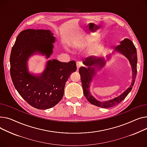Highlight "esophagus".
Segmentation results:
<instances>
[{
  "label": "esophagus",
  "instance_id": "obj_1",
  "mask_svg": "<svg viewBox=\"0 0 147 147\" xmlns=\"http://www.w3.org/2000/svg\"><path fill=\"white\" fill-rule=\"evenodd\" d=\"M82 62H80V61H78V62H76V67H77L78 69H79L80 67L82 66Z\"/></svg>",
  "mask_w": 147,
  "mask_h": 147
}]
</instances>
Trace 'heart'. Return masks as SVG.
<instances>
[{
	"instance_id": "b5f03b06",
	"label": "heart",
	"mask_w": 147,
	"mask_h": 147,
	"mask_svg": "<svg viewBox=\"0 0 147 147\" xmlns=\"http://www.w3.org/2000/svg\"><path fill=\"white\" fill-rule=\"evenodd\" d=\"M90 44H91V45H92V43H93L92 41H90Z\"/></svg>"
}]
</instances>
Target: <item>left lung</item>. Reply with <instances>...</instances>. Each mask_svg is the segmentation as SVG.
I'll use <instances>...</instances> for the list:
<instances>
[{"label": "left lung", "mask_w": 147, "mask_h": 147, "mask_svg": "<svg viewBox=\"0 0 147 147\" xmlns=\"http://www.w3.org/2000/svg\"><path fill=\"white\" fill-rule=\"evenodd\" d=\"M115 50L117 52L123 55L129 60L131 65L132 72V80L131 85L119 96L112 100L100 101L95 98L90 92V82L96 72V67L97 68V69H100L106 63V61L103 59H91V57H88L83 62V63L88 67L82 66L79 69L85 97L92 105L99 107L109 108L119 105L120 102H122L126 98L128 94L132 90L135 81L137 73V53L136 47H135L134 43L131 40L125 38L122 41H120V45H117L115 47Z\"/></svg>", "instance_id": "obj_1"}]
</instances>
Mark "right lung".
<instances>
[{
    "instance_id": "1",
    "label": "right lung",
    "mask_w": 147,
    "mask_h": 147,
    "mask_svg": "<svg viewBox=\"0 0 147 147\" xmlns=\"http://www.w3.org/2000/svg\"><path fill=\"white\" fill-rule=\"evenodd\" d=\"M56 38L50 30L28 29L17 36L10 56L12 81L20 96L32 107L48 109L62 100L66 81L76 71L75 60L60 62L49 60L40 75L28 72L30 56L38 53L49 58L53 53Z\"/></svg>"
}]
</instances>
